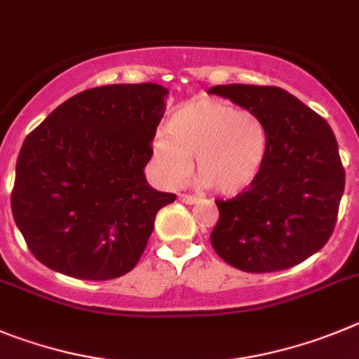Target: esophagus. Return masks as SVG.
<instances>
[{"mask_svg": "<svg viewBox=\"0 0 359 359\" xmlns=\"http://www.w3.org/2000/svg\"><path fill=\"white\" fill-rule=\"evenodd\" d=\"M179 200L182 203H187V205H193V203H196V196H191V195H179Z\"/></svg>", "mask_w": 359, "mask_h": 359, "instance_id": "34e87169", "label": "esophagus"}]
</instances>
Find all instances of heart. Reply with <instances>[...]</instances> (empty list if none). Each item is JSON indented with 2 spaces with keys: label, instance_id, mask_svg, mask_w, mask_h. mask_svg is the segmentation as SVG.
Masks as SVG:
<instances>
[{
  "label": "heart",
  "instance_id": "obj_1",
  "mask_svg": "<svg viewBox=\"0 0 359 359\" xmlns=\"http://www.w3.org/2000/svg\"><path fill=\"white\" fill-rule=\"evenodd\" d=\"M170 137H157L154 163L168 186H177L191 172V157L200 186L236 196L257 179L268 150L263 119L238 111L219 100L186 103L168 121Z\"/></svg>",
  "mask_w": 359,
  "mask_h": 359
}]
</instances>
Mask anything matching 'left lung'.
Masks as SVG:
<instances>
[{"mask_svg":"<svg viewBox=\"0 0 359 359\" xmlns=\"http://www.w3.org/2000/svg\"><path fill=\"white\" fill-rule=\"evenodd\" d=\"M208 93L259 116L268 132L257 179L236 198L216 202L212 248L250 273L302 263L327 243L344 195L345 172L331 127L280 87L229 83Z\"/></svg>","mask_w":359,"mask_h":359,"instance_id":"8db88e82","label":"left lung"}]
</instances>
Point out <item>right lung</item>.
<instances>
[{
  "mask_svg": "<svg viewBox=\"0 0 359 359\" xmlns=\"http://www.w3.org/2000/svg\"><path fill=\"white\" fill-rule=\"evenodd\" d=\"M166 87L112 83L71 96L22 143L12 215L44 266L107 280L140 261L161 208L177 198L144 177Z\"/></svg>",
  "mask_w": 359,
  "mask_h": 359,
  "instance_id": "1",
  "label": "right lung"
}]
</instances>
